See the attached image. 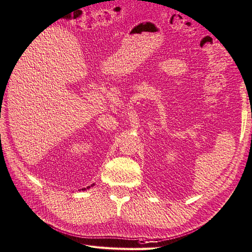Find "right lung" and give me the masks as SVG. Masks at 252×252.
<instances>
[{
    "instance_id": "add662e5",
    "label": "right lung",
    "mask_w": 252,
    "mask_h": 252,
    "mask_svg": "<svg viewBox=\"0 0 252 252\" xmlns=\"http://www.w3.org/2000/svg\"><path fill=\"white\" fill-rule=\"evenodd\" d=\"M82 190H85V189H82Z\"/></svg>"
}]
</instances>
